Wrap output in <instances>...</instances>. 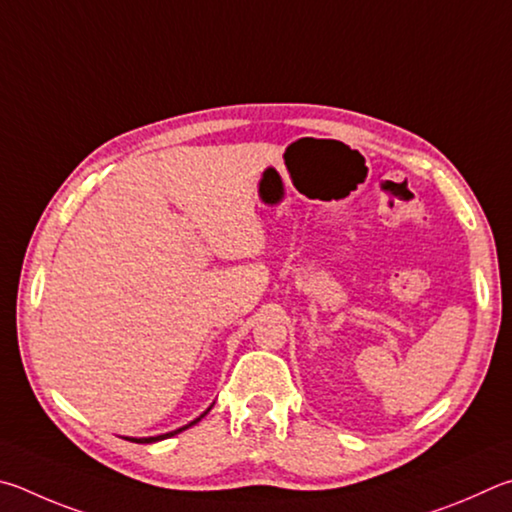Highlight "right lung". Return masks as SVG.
<instances>
[{
    "label": "right lung",
    "instance_id": "add662e5",
    "mask_svg": "<svg viewBox=\"0 0 512 512\" xmlns=\"http://www.w3.org/2000/svg\"><path fill=\"white\" fill-rule=\"evenodd\" d=\"M211 409V407H209ZM209 409H206V411H209ZM206 411H204V414H206ZM202 414V416H204ZM200 416V418H202ZM200 418H197V420H193V423L191 425H195V423H200ZM191 425H186V427H182V429H175V432H170V434H161V436H150V438H128V441H132V443H155V441H164V438H168V436H175V434H179V432H184V429H188V427H191Z\"/></svg>",
    "mask_w": 512,
    "mask_h": 512
}]
</instances>
